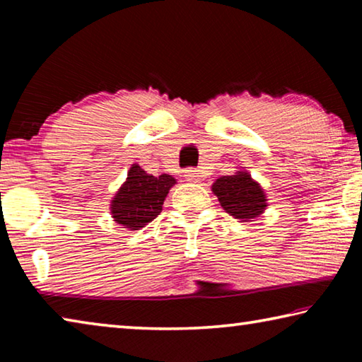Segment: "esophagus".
<instances>
[{
    "mask_svg": "<svg viewBox=\"0 0 362 362\" xmlns=\"http://www.w3.org/2000/svg\"><path fill=\"white\" fill-rule=\"evenodd\" d=\"M199 170L198 169H187L185 170V179L189 182H198L199 180Z\"/></svg>",
    "mask_w": 362,
    "mask_h": 362,
    "instance_id": "1",
    "label": "esophagus"
}]
</instances>
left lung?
I'll list each match as a JSON object with an SVG mask.
<instances>
[{
	"label": "left lung",
	"mask_w": 362,
	"mask_h": 362,
	"mask_svg": "<svg viewBox=\"0 0 362 362\" xmlns=\"http://www.w3.org/2000/svg\"><path fill=\"white\" fill-rule=\"evenodd\" d=\"M212 192L225 212L241 222H250L267 209L265 192L246 170H238L235 175H222L214 182Z\"/></svg>",
	"instance_id": "8db88e82"
}]
</instances>
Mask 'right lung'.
I'll list each match as a JSON object with an SVG mask.
<instances>
[{
    "label": "right lung",
    "instance_id": "obj_1",
    "mask_svg": "<svg viewBox=\"0 0 362 362\" xmlns=\"http://www.w3.org/2000/svg\"><path fill=\"white\" fill-rule=\"evenodd\" d=\"M175 185L173 175L146 174L139 164H132L127 179L110 204L116 223L127 230H140L163 211L169 189Z\"/></svg>",
    "mask_w": 362,
    "mask_h": 362
}]
</instances>
